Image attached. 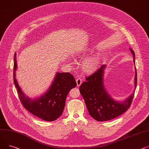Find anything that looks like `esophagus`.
<instances>
[{"label": "esophagus", "instance_id": "1", "mask_svg": "<svg viewBox=\"0 0 149 149\" xmlns=\"http://www.w3.org/2000/svg\"><path fill=\"white\" fill-rule=\"evenodd\" d=\"M82 80L81 79V78L78 77V78L76 79V83H77V85L78 86L81 85V84H82Z\"/></svg>", "mask_w": 149, "mask_h": 149}]
</instances>
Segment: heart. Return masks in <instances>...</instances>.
Returning <instances> with one entry per match:
<instances>
[{
    "mask_svg": "<svg viewBox=\"0 0 149 149\" xmlns=\"http://www.w3.org/2000/svg\"><path fill=\"white\" fill-rule=\"evenodd\" d=\"M100 62V56L99 55L95 54L86 58L82 63L84 70L86 72L91 73L97 68Z\"/></svg>",
    "mask_w": 149,
    "mask_h": 149,
    "instance_id": "b5f03b06",
    "label": "heart"
}]
</instances>
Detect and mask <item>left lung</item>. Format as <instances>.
Here are the masks:
<instances>
[{"mask_svg":"<svg viewBox=\"0 0 149 149\" xmlns=\"http://www.w3.org/2000/svg\"><path fill=\"white\" fill-rule=\"evenodd\" d=\"M135 63V53L130 49ZM105 65H102L94 73L86 77V81L79 86L81 95L85 100L90 115L95 120L108 121L115 118L126 112L130 107L134 92L125 101L117 102L112 99L104 90L103 74ZM137 73L135 68V88L136 87Z\"/></svg>","mask_w":149,"mask_h":149,"instance_id":"left-lung-1","label":"left lung"}]
</instances>
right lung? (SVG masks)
<instances>
[{
    "mask_svg": "<svg viewBox=\"0 0 149 149\" xmlns=\"http://www.w3.org/2000/svg\"><path fill=\"white\" fill-rule=\"evenodd\" d=\"M15 55L13 67L14 82L23 107L32 114L45 121L56 120L63 114L67 94L77 85L74 76L70 73H57L47 93L37 99L32 100L23 94L15 79Z\"/></svg>",
    "mask_w": 149,
    "mask_h": 149,
    "instance_id": "obj_1",
    "label": "right lung"
}]
</instances>
